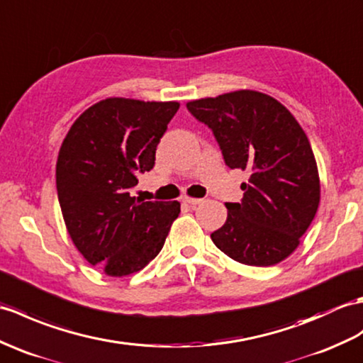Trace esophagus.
<instances>
[{"label":"esophagus","mask_w":363,"mask_h":363,"mask_svg":"<svg viewBox=\"0 0 363 363\" xmlns=\"http://www.w3.org/2000/svg\"><path fill=\"white\" fill-rule=\"evenodd\" d=\"M184 202H185V204H189V206H196V204H199V202H202V199L187 196V198H184Z\"/></svg>","instance_id":"obj_1"}]
</instances>
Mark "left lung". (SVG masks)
Segmentation results:
<instances>
[{
  "mask_svg": "<svg viewBox=\"0 0 363 363\" xmlns=\"http://www.w3.org/2000/svg\"><path fill=\"white\" fill-rule=\"evenodd\" d=\"M212 128L225 164L249 174L241 202H227V220L210 237L227 257L274 266L298 247L320 202L315 156L306 133L277 99L238 89L187 102Z\"/></svg>",
  "mask_w": 363,
  "mask_h": 363,
  "instance_id": "obj_1",
  "label": "left lung"
}]
</instances>
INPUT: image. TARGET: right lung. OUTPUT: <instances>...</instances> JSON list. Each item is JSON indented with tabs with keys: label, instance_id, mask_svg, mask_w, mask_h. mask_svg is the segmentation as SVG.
<instances>
[{
	"label": "right lung",
	"instance_id": "add662e5",
	"mask_svg": "<svg viewBox=\"0 0 363 363\" xmlns=\"http://www.w3.org/2000/svg\"><path fill=\"white\" fill-rule=\"evenodd\" d=\"M179 102L108 97L85 109L58 151V202L74 246L108 277L139 272L164 247L178 201L131 196L155 167L156 147Z\"/></svg>",
	"mask_w": 363,
	"mask_h": 363
}]
</instances>
